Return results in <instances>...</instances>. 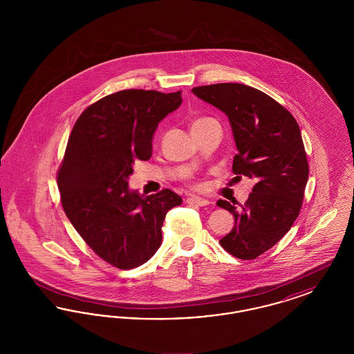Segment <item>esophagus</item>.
Returning a JSON list of instances; mask_svg holds the SVG:
<instances>
[{
	"label": "esophagus",
	"mask_w": 354,
	"mask_h": 354,
	"mask_svg": "<svg viewBox=\"0 0 354 354\" xmlns=\"http://www.w3.org/2000/svg\"><path fill=\"white\" fill-rule=\"evenodd\" d=\"M188 204H192V205H199V207H205V205H209V202L207 199H203V198H198V196H191L187 199Z\"/></svg>",
	"instance_id": "esophagus-1"
}]
</instances>
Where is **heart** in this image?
<instances>
[{
    "label": "heart",
    "mask_w": 354,
    "mask_h": 354,
    "mask_svg": "<svg viewBox=\"0 0 354 354\" xmlns=\"http://www.w3.org/2000/svg\"><path fill=\"white\" fill-rule=\"evenodd\" d=\"M209 120H214V119L211 118H199L195 119V120H192V123H191V130H194V129H198V127H201L203 124H205L207 122H209Z\"/></svg>",
    "instance_id": "b5f03b06"
}]
</instances>
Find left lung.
Segmentation results:
<instances>
[{"instance_id": "obj_1", "label": "left lung", "mask_w": 354, "mask_h": 354, "mask_svg": "<svg viewBox=\"0 0 354 354\" xmlns=\"http://www.w3.org/2000/svg\"><path fill=\"white\" fill-rule=\"evenodd\" d=\"M192 93L225 113L237 147L232 171L256 182L244 204L216 203L235 216L220 245L253 260L279 243L300 214L309 175L300 127L283 104L247 84L198 86Z\"/></svg>"}]
</instances>
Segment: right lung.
Instances as JSON below:
<instances>
[{
  "mask_svg": "<svg viewBox=\"0 0 354 354\" xmlns=\"http://www.w3.org/2000/svg\"><path fill=\"white\" fill-rule=\"evenodd\" d=\"M182 103V91L129 88L90 104L68 136L57 174L61 204L84 243L103 261L131 270L162 244V225L182 198L165 188L129 189L135 160L151 158L158 123Z\"/></svg>",
  "mask_w": 354,
  "mask_h": 354,
  "instance_id": "obj_1",
  "label": "right lung"
}]
</instances>
